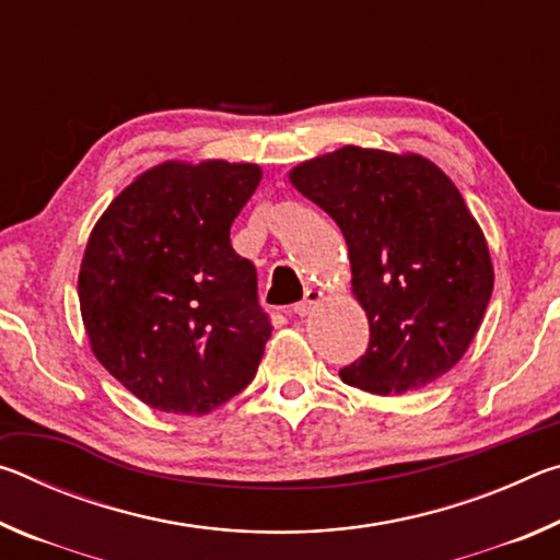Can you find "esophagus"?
Here are the masks:
<instances>
[{
    "instance_id": "34e87169",
    "label": "esophagus",
    "mask_w": 560,
    "mask_h": 560,
    "mask_svg": "<svg viewBox=\"0 0 560 560\" xmlns=\"http://www.w3.org/2000/svg\"><path fill=\"white\" fill-rule=\"evenodd\" d=\"M320 299H324V293L316 291V289H306V293H303V299L299 303H293V314H296V316H308Z\"/></svg>"
}]
</instances>
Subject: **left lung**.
I'll use <instances>...</instances> for the list:
<instances>
[{
  "label": "left lung",
  "instance_id": "left-lung-1",
  "mask_svg": "<svg viewBox=\"0 0 560 560\" xmlns=\"http://www.w3.org/2000/svg\"><path fill=\"white\" fill-rule=\"evenodd\" d=\"M291 185L346 236L353 293L371 324L343 383L402 395L438 381L485 318L494 269L459 189L422 155L346 145L291 170Z\"/></svg>",
  "mask_w": 560,
  "mask_h": 560
}]
</instances>
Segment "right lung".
I'll return each instance as SVG.
<instances>
[{
  "label": "right lung",
  "mask_w": 560,
  "mask_h": 560,
  "mask_svg": "<svg viewBox=\"0 0 560 560\" xmlns=\"http://www.w3.org/2000/svg\"><path fill=\"white\" fill-rule=\"evenodd\" d=\"M259 179L246 163H165L93 226L79 273L83 326L103 368L155 410L205 415L257 375L273 326L230 230Z\"/></svg>",
  "instance_id": "add662e5"
}]
</instances>
